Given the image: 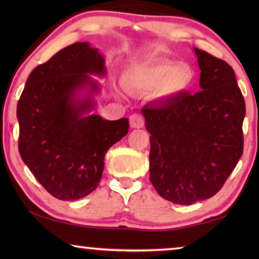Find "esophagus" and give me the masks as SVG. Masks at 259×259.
<instances>
[{"instance_id": "esophagus-1", "label": "esophagus", "mask_w": 259, "mask_h": 259, "mask_svg": "<svg viewBox=\"0 0 259 259\" xmlns=\"http://www.w3.org/2000/svg\"><path fill=\"white\" fill-rule=\"evenodd\" d=\"M130 122V126L133 129H139L143 128L144 124H145V121H144V117L139 114H133L129 119Z\"/></svg>"}]
</instances>
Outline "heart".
Returning a JSON list of instances; mask_svg holds the SVG:
<instances>
[{"mask_svg": "<svg viewBox=\"0 0 259 259\" xmlns=\"http://www.w3.org/2000/svg\"><path fill=\"white\" fill-rule=\"evenodd\" d=\"M191 73L172 63H156L133 68L125 74L126 84L131 88L161 89L163 95L182 93L191 83Z\"/></svg>", "mask_w": 259, "mask_h": 259, "instance_id": "b5f03b06", "label": "heart"}]
</instances>
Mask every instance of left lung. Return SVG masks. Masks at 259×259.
<instances>
[{"instance_id": "1", "label": "left lung", "mask_w": 259, "mask_h": 259, "mask_svg": "<svg viewBox=\"0 0 259 259\" xmlns=\"http://www.w3.org/2000/svg\"><path fill=\"white\" fill-rule=\"evenodd\" d=\"M200 91L142 108L151 134L150 181L162 198L192 204L213 196L243 151L245 104L233 68L193 48Z\"/></svg>"}]
</instances>
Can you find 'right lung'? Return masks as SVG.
Listing matches in <instances>:
<instances>
[{"mask_svg":"<svg viewBox=\"0 0 259 259\" xmlns=\"http://www.w3.org/2000/svg\"><path fill=\"white\" fill-rule=\"evenodd\" d=\"M107 75L104 56L76 42L29 74L17 105L19 153L38 183L63 201L97 188L108 148L128 134V119L93 114Z\"/></svg>","mask_w":259,"mask_h":259,"instance_id":"right-lung-1","label":"right lung"}]
</instances>
